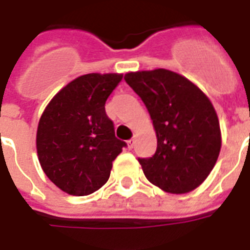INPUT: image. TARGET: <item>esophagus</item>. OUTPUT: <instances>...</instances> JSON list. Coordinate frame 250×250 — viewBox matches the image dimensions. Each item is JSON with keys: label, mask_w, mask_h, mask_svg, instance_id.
Instances as JSON below:
<instances>
[{"label": "esophagus", "mask_w": 250, "mask_h": 250, "mask_svg": "<svg viewBox=\"0 0 250 250\" xmlns=\"http://www.w3.org/2000/svg\"><path fill=\"white\" fill-rule=\"evenodd\" d=\"M133 146H135V140H133V139L127 140V148H128V149H132Z\"/></svg>", "instance_id": "esophagus-1"}]
</instances>
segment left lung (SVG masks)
Masks as SVG:
<instances>
[{"instance_id":"obj_1","label":"left lung","mask_w":250,"mask_h":250,"mask_svg":"<svg viewBox=\"0 0 250 250\" xmlns=\"http://www.w3.org/2000/svg\"><path fill=\"white\" fill-rule=\"evenodd\" d=\"M125 83L142 98L157 138L153 157L140 159L146 180L170 194H186L218 161L222 132L211 101L190 80L171 70H138Z\"/></svg>"}]
</instances>
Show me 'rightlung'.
Here are the masks:
<instances>
[{
	"label": "right lung",
	"instance_id": "obj_1",
	"mask_svg": "<svg viewBox=\"0 0 250 250\" xmlns=\"http://www.w3.org/2000/svg\"><path fill=\"white\" fill-rule=\"evenodd\" d=\"M122 73L80 76L55 94L42 114L36 152L45 176L64 193L83 197L101 188L125 146L104 111Z\"/></svg>",
	"mask_w": 250,
	"mask_h": 250
}]
</instances>
